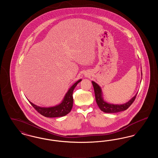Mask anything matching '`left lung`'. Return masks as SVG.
I'll return each instance as SVG.
<instances>
[{
    "instance_id": "8db88e82",
    "label": "left lung",
    "mask_w": 158,
    "mask_h": 158,
    "mask_svg": "<svg viewBox=\"0 0 158 158\" xmlns=\"http://www.w3.org/2000/svg\"><path fill=\"white\" fill-rule=\"evenodd\" d=\"M141 74L142 76V72L141 71ZM95 95V99L97 104L98 105V107L100 108V110L106 113H115L121 112L124 110H126L128 108L133 104L135 99L136 95L137 93L135 95L131 98L130 100H129L128 102L123 104H110L104 100L103 97V93L101 88L100 86L95 82L94 81H92Z\"/></svg>"
}]
</instances>
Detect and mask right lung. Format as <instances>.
Here are the masks:
<instances>
[{
  "label": "right lung",
  "mask_w": 158,
  "mask_h": 158,
  "mask_svg": "<svg viewBox=\"0 0 158 158\" xmlns=\"http://www.w3.org/2000/svg\"><path fill=\"white\" fill-rule=\"evenodd\" d=\"M82 79H79L76 81L69 89L66 93L64 98L60 104L57 105L49 106V107H43L33 104L30 102L31 104L37 111L38 113L43 115L46 117H60L67 115L68 113H70L73 103V92L75 88L76 85L78 83L81 82Z\"/></svg>",
  "instance_id": "obj_1"
}]
</instances>
